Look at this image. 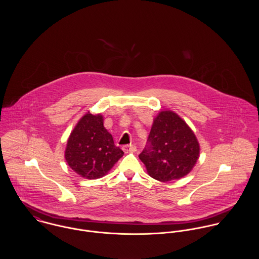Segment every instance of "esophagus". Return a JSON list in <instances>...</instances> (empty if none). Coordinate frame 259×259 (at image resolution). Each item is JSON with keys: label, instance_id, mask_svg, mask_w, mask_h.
Returning <instances> with one entry per match:
<instances>
[{"label": "esophagus", "instance_id": "1", "mask_svg": "<svg viewBox=\"0 0 259 259\" xmlns=\"http://www.w3.org/2000/svg\"><path fill=\"white\" fill-rule=\"evenodd\" d=\"M122 150L127 153V152H136L137 151V147L135 145H126V146H123L122 147Z\"/></svg>", "mask_w": 259, "mask_h": 259}]
</instances>
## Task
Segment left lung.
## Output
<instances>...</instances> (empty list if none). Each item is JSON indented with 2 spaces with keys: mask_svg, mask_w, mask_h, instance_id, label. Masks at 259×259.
<instances>
[{
  "mask_svg": "<svg viewBox=\"0 0 259 259\" xmlns=\"http://www.w3.org/2000/svg\"><path fill=\"white\" fill-rule=\"evenodd\" d=\"M199 144L185 120L171 111L153 119L147 147L139 157L154 180L166 183L188 175L199 157Z\"/></svg>",
  "mask_w": 259,
  "mask_h": 259,
  "instance_id": "left-lung-1",
  "label": "left lung"
}]
</instances>
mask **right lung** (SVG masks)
<instances>
[{
	"mask_svg": "<svg viewBox=\"0 0 259 259\" xmlns=\"http://www.w3.org/2000/svg\"><path fill=\"white\" fill-rule=\"evenodd\" d=\"M123 151L114 146L100 114L85 113L76 123L67 143L65 157L78 176L97 180L106 176Z\"/></svg>",
	"mask_w": 259,
	"mask_h": 259,
	"instance_id": "right-lung-1",
	"label": "right lung"
}]
</instances>
